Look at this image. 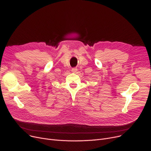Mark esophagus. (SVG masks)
<instances>
[{"label": "esophagus", "mask_w": 151, "mask_h": 151, "mask_svg": "<svg viewBox=\"0 0 151 151\" xmlns=\"http://www.w3.org/2000/svg\"><path fill=\"white\" fill-rule=\"evenodd\" d=\"M77 71H78V69L76 68H73L71 69V71L73 72V73H77Z\"/></svg>", "instance_id": "1"}]
</instances>
